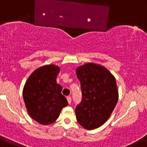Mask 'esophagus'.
<instances>
[{"instance_id": "esophagus-1", "label": "esophagus", "mask_w": 147, "mask_h": 147, "mask_svg": "<svg viewBox=\"0 0 147 147\" xmlns=\"http://www.w3.org/2000/svg\"><path fill=\"white\" fill-rule=\"evenodd\" d=\"M67 102H68V104H71V96H67Z\"/></svg>"}]
</instances>
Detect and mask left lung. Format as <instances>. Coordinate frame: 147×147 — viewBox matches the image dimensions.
<instances>
[{
  "label": "left lung",
  "mask_w": 147,
  "mask_h": 147,
  "mask_svg": "<svg viewBox=\"0 0 147 147\" xmlns=\"http://www.w3.org/2000/svg\"><path fill=\"white\" fill-rule=\"evenodd\" d=\"M82 99L75 109L79 124L87 129L101 127L107 121L119 99L113 75L103 66L87 63L78 67Z\"/></svg>",
  "instance_id": "left-lung-1"
}]
</instances>
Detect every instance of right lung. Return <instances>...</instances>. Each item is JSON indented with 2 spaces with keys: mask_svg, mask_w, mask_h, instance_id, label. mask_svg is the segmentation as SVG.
<instances>
[{
  "mask_svg": "<svg viewBox=\"0 0 147 147\" xmlns=\"http://www.w3.org/2000/svg\"><path fill=\"white\" fill-rule=\"evenodd\" d=\"M60 68L54 65L39 67L30 75L23 90L27 112L34 120L44 125L55 121L68 103L57 82Z\"/></svg>",
  "mask_w": 147,
  "mask_h": 147,
  "instance_id": "right-lung-1",
  "label": "right lung"
}]
</instances>
